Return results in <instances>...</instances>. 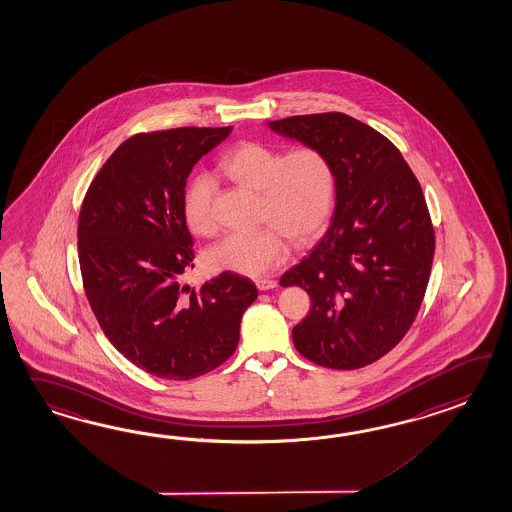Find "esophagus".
Segmentation results:
<instances>
[{"mask_svg": "<svg viewBox=\"0 0 512 512\" xmlns=\"http://www.w3.org/2000/svg\"><path fill=\"white\" fill-rule=\"evenodd\" d=\"M278 286L274 280H269V278H263V280H258L256 282V287L260 289V291H269V289H274V287Z\"/></svg>", "mask_w": 512, "mask_h": 512, "instance_id": "esophagus-1", "label": "esophagus"}]
</instances>
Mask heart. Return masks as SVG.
Returning a JSON list of instances; mask_svg holds the SVG:
<instances>
[{
    "label": "heart",
    "mask_w": 512,
    "mask_h": 512,
    "mask_svg": "<svg viewBox=\"0 0 512 512\" xmlns=\"http://www.w3.org/2000/svg\"><path fill=\"white\" fill-rule=\"evenodd\" d=\"M219 167L228 179L260 193L254 232H234L212 247L208 260L217 271L260 278L273 273L289 256V238L306 245L330 223L337 199V171L319 145L302 143L282 149L262 142H239L226 151ZM217 184L197 173L184 188L182 208L191 232L212 236Z\"/></svg>",
    "instance_id": "heart-1"
}]
</instances>
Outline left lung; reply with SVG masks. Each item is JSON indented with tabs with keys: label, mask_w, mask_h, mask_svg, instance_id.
Returning <instances> with one entry per match:
<instances>
[{
	"label": "left lung",
	"mask_w": 512,
	"mask_h": 512,
	"mask_svg": "<svg viewBox=\"0 0 512 512\" xmlns=\"http://www.w3.org/2000/svg\"><path fill=\"white\" fill-rule=\"evenodd\" d=\"M269 125L319 145L337 171L332 225L280 278L311 298L295 348L326 369L367 367L404 339L426 295L435 228L420 182L389 138L343 112Z\"/></svg>",
	"instance_id": "8db88e82"
}]
</instances>
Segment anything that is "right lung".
<instances>
[{
	"label": "right lung",
	"instance_id": "obj_1",
	"mask_svg": "<svg viewBox=\"0 0 512 512\" xmlns=\"http://www.w3.org/2000/svg\"><path fill=\"white\" fill-rule=\"evenodd\" d=\"M230 131L134 134L84 195L77 226L84 295L119 354L156 378L188 381L221 367L258 297L249 278L228 271L201 287L177 280L195 260L182 208L186 179Z\"/></svg>",
	"mask_w": 512,
	"mask_h": 512
}]
</instances>
